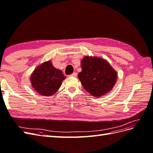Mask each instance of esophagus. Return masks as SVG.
I'll return each mask as SVG.
<instances>
[{
    "mask_svg": "<svg viewBox=\"0 0 153 153\" xmlns=\"http://www.w3.org/2000/svg\"><path fill=\"white\" fill-rule=\"evenodd\" d=\"M69 76H74V77H76V76H77V73H72L71 75H69Z\"/></svg>",
    "mask_w": 153,
    "mask_h": 153,
    "instance_id": "esophagus-1",
    "label": "esophagus"
}]
</instances>
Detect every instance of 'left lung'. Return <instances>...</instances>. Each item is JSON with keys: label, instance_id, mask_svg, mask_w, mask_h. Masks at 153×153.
<instances>
[{"label": "left lung", "instance_id": "obj_1", "mask_svg": "<svg viewBox=\"0 0 153 153\" xmlns=\"http://www.w3.org/2000/svg\"><path fill=\"white\" fill-rule=\"evenodd\" d=\"M81 67L78 77L84 89L93 96L106 94L117 82L116 71L103 59L86 56L82 59Z\"/></svg>", "mask_w": 153, "mask_h": 153}]
</instances>
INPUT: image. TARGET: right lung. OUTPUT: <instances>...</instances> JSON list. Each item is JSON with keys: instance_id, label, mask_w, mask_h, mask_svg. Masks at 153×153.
Here are the masks:
<instances>
[{"instance_id": "1", "label": "right lung", "mask_w": 153, "mask_h": 153, "mask_svg": "<svg viewBox=\"0 0 153 153\" xmlns=\"http://www.w3.org/2000/svg\"><path fill=\"white\" fill-rule=\"evenodd\" d=\"M65 78L62 71L54 68L49 61L35 69L30 82L36 92L42 96H49L58 91Z\"/></svg>"}]
</instances>
